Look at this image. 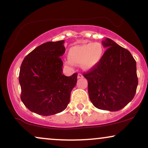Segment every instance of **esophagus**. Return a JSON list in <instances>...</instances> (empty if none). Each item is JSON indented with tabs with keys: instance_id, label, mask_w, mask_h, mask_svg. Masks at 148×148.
I'll return each instance as SVG.
<instances>
[{
	"instance_id": "34e87169",
	"label": "esophagus",
	"mask_w": 148,
	"mask_h": 148,
	"mask_svg": "<svg viewBox=\"0 0 148 148\" xmlns=\"http://www.w3.org/2000/svg\"><path fill=\"white\" fill-rule=\"evenodd\" d=\"M77 77H78V79H81V78H84V76H83V74H78Z\"/></svg>"
}]
</instances>
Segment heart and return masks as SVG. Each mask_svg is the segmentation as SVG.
I'll return each mask as SVG.
<instances>
[{
	"label": "heart",
	"instance_id": "heart-1",
	"mask_svg": "<svg viewBox=\"0 0 148 148\" xmlns=\"http://www.w3.org/2000/svg\"><path fill=\"white\" fill-rule=\"evenodd\" d=\"M103 55V47L98 42L76 45L69 49V60L64 61V64L69 67L73 63L81 64L83 69L90 70L99 63Z\"/></svg>",
	"mask_w": 148,
	"mask_h": 148
}]
</instances>
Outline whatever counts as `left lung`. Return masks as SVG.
<instances>
[{
	"label": "left lung",
	"mask_w": 148,
	"mask_h": 148,
	"mask_svg": "<svg viewBox=\"0 0 148 148\" xmlns=\"http://www.w3.org/2000/svg\"><path fill=\"white\" fill-rule=\"evenodd\" d=\"M106 49L102 58L89 72L88 80L91 102L99 109L117 111L133 99L138 86L136 62L131 53L109 38L103 40Z\"/></svg>",
	"instance_id": "8db88e82"
}]
</instances>
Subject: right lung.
Instances as JSON below:
<instances>
[{
    "instance_id": "add662e5",
    "label": "right lung",
    "mask_w": 148,
    "mask_h": 148,
    "mask_svg": "<svg viewBox=\"0 0 148 148\" xmlns=\"http://www.w3.org/2000/svg\"><path fill=\"white\" fill-rule=\"evenodd\" d=\"M64 40L41 45L25 57L20 68L21 99L30 111L40 115L60 113L70 101L77 73L62 74L60 56L65 52Z\"/></svg>"
}]
</instances>
